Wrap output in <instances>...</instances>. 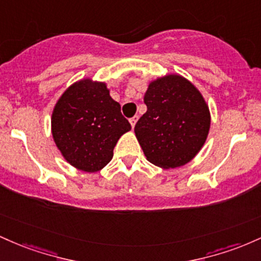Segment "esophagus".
<instances>
[{
  "label": "esophagus",
  "mask_w": 261,
  "mask_h": 261,
  "mask_svg": "<svg viewBox=\"0 0 261 261\" xmlns=\"http://www.w3.org/2000/svg\"><path fill=\"white\" fill-rule=\"evenodd\" d=\"M137 121H138V116H134V117H132V118L129 119V123H130L132 128H134V125H136Z\"/></svg>",
  "instance_id": "esophagus-1"
}]
</instances>
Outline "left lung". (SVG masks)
Listing matches in <instances>:
<instances>
[{
  "label": "left lung",
  "mask_w": 261,
  "mask_h": 261,
  "mask_svg": "<svg viewBox=\"0 0 261 261\" xmlns=\"http://www.w3.org/2000/svg\"><path fill=\"white\" fill-rule=\"evenodd\" d=\"M144 103L134 132L148 162L163 169L191 162L211 125L208 106L195 85L180 75L163 76L149 84Z\"/></svg>",
  "instance_id": "left-lung-1"
}]
</instances>
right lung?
<instances>
[{"mask_svg":"<svg viewBox=\"0 0 261 261\" xmlns=\"http://www.w3.org/2000/svg\"><path fill=\"white\" fill-rule=\"evenodd\" d=\"M130 124L121 105L110 96L105 83L84 79L58 99L51 115V133L64 159L86 172L111 162L113 149Z\"/></svg>","mask_w":261,"mask_h":261,"instance_id":"right-lung-1","label":"right lung"}]
</instances>
